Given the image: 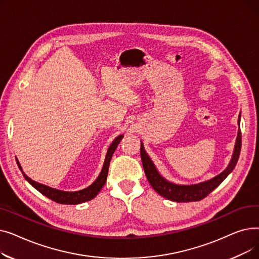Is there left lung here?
<instances>
[{
	"instance_id": "8db88e82",
	"label": "left lung",
	"mask_w": 259,
	"mask_h": 259,
	"mask_svg": "<svg viewBox=\"0 0 259 259\" xmlns=\"http://www.w3.org/2000/svg\"><path fill=\"white\" fill-rule=\"evenodd\" d=\"M239 125H240V114L238 116V127ZM240 149H241V132H240V128H238L237 138L234 146V151L228 167L222 173L216 175L215 178L198 183V184H193V185L175 184V183L169 182L165 178H162L160 173L158 172V170L156 169L155 165L153 164L151 158L147 154L144 148V144L142 142H141V157H142L143 167L145 170V174L148 179V182L150 183L151 187L159 195L176 202H189V201H198L202 198H205L207 195H209L213 191L214 189H216L227 179V176L233 171V169L237 164V160L240 154Z\"/></svg>"
}]
</instances>
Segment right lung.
Masks as SVG:
<instances>
[{
  "instance_id": "1",
  "label": "right lung",
  "mask_w": 259,
  "mask_h": 259,
  "mask_svg": "<svg viewBox=\"0 0 259 259\" xmlns=\"http://www.w3.org/2000/svg\"><path fill=\"white\" fill-rule=\"evenodd\" d=\"M122 138H124V135H122V134L118 135V137L115 138V140L111 143V145L109 146L106 157H105L104 165H103V169H102L100 175L98 176V179L95 180L94 183L91 184L89 187H87L83 190H78V191H73V192L63 191V190H59V189L51 188V187L43 185V184H39V183L31 180L30 178H28V176L25 174V172L23 171L18 158H17V164H18L20 170L22 171L25 180L28 182L34 189H36L38 192H40L43 195H45L46 197L50 198L53 201L62 203V205H77V203H81V202L91 200L92 198H94L95 196L99 194V192L101 191L102 188L104 187V185L107 181L109 165H110V160L112 158V155H113L117 145L119 144V142Z\"/></svg>"
}]
</instances>
